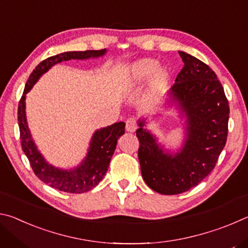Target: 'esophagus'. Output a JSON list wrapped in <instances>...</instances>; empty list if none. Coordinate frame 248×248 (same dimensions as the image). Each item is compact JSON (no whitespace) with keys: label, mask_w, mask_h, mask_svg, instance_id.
Returning a JSON list of instances; mask_svg holds the SVG:
<instances>
[{"label":"esophagus","mask_w":248,"mask_h":248,"mask_svg":"<svg viewBox=\"0 0 248 248\" xmlns=\"http://www.w3.org/2000/svg\"><path fill=\"white\" fill-rule=\"evenodd\" d=\"M137 119L134 117H130L127 120H125V129L129 132H134L137 130Z\"/></svg>","instance_id":"1"}]
</instances>
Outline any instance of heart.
Wrapping results in <instances>:
<instances>
[{
    "instance_id": "heart-1",
    "label": "heart",
    "mask_w": 248,
    "mask_h": 248,
    "mask_svg": "<svg viewBox=\"0 0 248 248\" xmlns=\"http://www.w3.org/2000/svg\"><path fill=\"white\" fill-rule=\"evenodd\" d=\"M158 66V62L152 60V59H145V60H141L138 63L134 64L132 70L130 71V74L128 77V86H133L138 83L143 82L144 79L151 77L155 71H156ZM165 77V73L159 72L157 74V79H163Z\"/></svg>"
}]
</instances>
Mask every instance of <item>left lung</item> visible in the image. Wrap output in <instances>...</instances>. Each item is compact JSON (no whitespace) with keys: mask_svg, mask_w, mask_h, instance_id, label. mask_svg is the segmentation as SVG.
Returning <instances> with one entry per match:
<instances>
[{"mask_svg":"<svg viewBox=\"0 0 248 248\" xmlns=\"http://www.w3.org/2000/svg\"><path fill=\"white\" fill-rule=\"evenodd\" d=\"M184 66L170 89L187 117V139L180 152L165 153L139 121L141 173L146 185L162 195L182 194L198 185L215 169L228 138L229 100L209 65L178 51Z\"/></svg>","mask_w":248,"mask_h":248,"instance_id":"left-lung-1","label":"left lung"}]
</instances>
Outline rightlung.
Returning <instances> with one entry per match:
<instances>
[{
	"instance_id": "1",
	"label": "right lung",
	"mask_w": 248,
	"mask_h": 248,
	"mask_svg": "<svg viewBox=\"0 0 248 248\" xmlns=\"http://www.w3.org/2000/svg\"><path fill=\"white\" fill-rule=\"evenodd\" d=\"M106 49L102 50H86V51H69L57 56H52L41 61L36 66L28 81L25 85L24 93L18 104V125L20 134V143L24 153L29 161L33 173L37 177L43 180L58 190L70 192V194H82L97 186L100 180L104 178L108 170L109 163L112 154L115 152L117 140L124 133V123H116L106 128L97 130L92 138L89 153L78 169L71 170H62L49 165L45 161L43 155L37 150L35 143L29 132L26 115H25V96L28 93L38 78L52 65L60 63L62 61H68L71 59H89L103 56Z\"/></svg>"
}]
</instances>
